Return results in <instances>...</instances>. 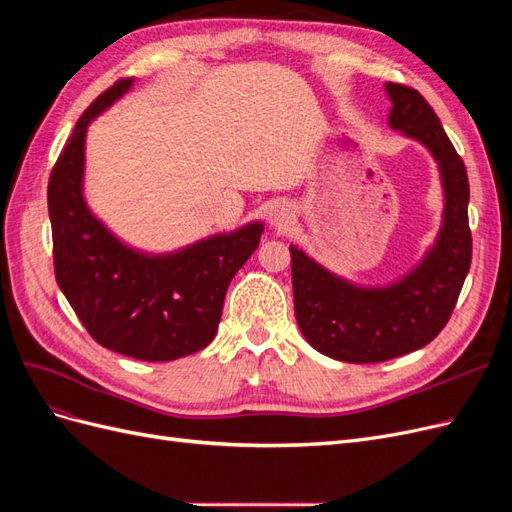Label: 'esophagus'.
Listing matches in <instances>:
<instances>
[{
	"mask_svg": "<svg viewBox=\"0 0 512 512\" xmlns=\"http://www.w3.org/2000/svg\"><path fill=\"white\" fill-rule=\"evenodd\" d=\"M271 222H273L275 226H286V222H288V213H286V211H277V213H273Z\"/></svg>",
	"mask_w": 512,
	"mask_h": 512,
	"instance_id": "34e87169",
	"label": "esophagus"
}]
</instances>
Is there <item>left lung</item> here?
Returning <instances> with one entry per match:
<instances>
[{
	"label": "left lung",
	"mask_w": 512,
	"mask_h": 512,
	"mask_svg": "<svg viewBox=\"0 0 512 512\" xmlns=\"http://www.w3.org/2000/svg\"><path fill=\"white\" fill-rule=\"evenodd\" d=\"M386 91L393 100L391 126L421 141L440 164L444 224L421 265L399 284L378 290L354 288L290 247L301 333L318 352L346 363H382L427 346L451 318L472 262L466 164L414 87L386 83Z\"/></svg>",
	"instance_id": "1"
}]
</instances>
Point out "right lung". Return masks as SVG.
<instances>
[{
    "mask_svg": "<svg viewBox=\"0 0 512 512\" xmlns=\"http://www.w3.org/2000/svg\"><path fill=\"white\" fill-rule=\"evenodd\" d=\"M130 85L119 79L91 102L51 170L55 280L100 346L138 361H175L211 344L228 284L254 254L262 226L149 258L123 247L89 213L81 194L85 132Z\"/></svg>",
    "mask_w": 512,
    "mask_h": 512,
    "instance_id": "right-lung-1",
    "label": "right lung"
}]
</instances>
